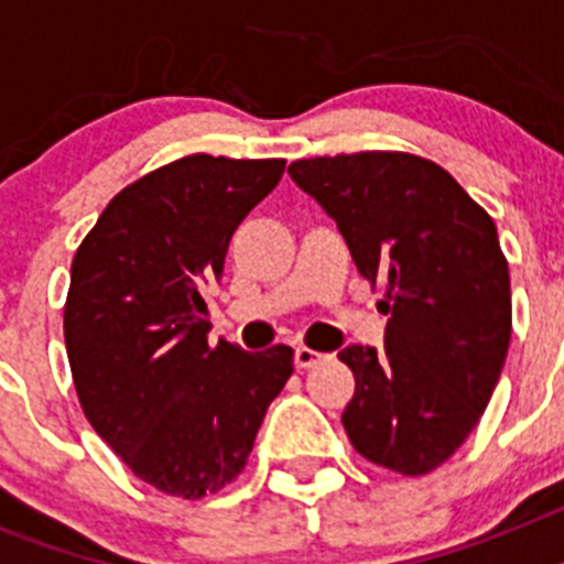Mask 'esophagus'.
Segmentation results:
<instances>
[{
    "instance_id": "34e87169",
    "label": "esophagus",
    "mask_w": 564,
    "mask_h": 564,
    "mask_svg": "<svg viewBox=\"0 0 564 564\" xmlns=\"http://www.w3.org/2000/svg\"><path fill=\"white\" fill-rule=\"evenodd\" d=\"M318 361H322V352L311 350V347H305V344H302V347H296V367H299V370H307V367H313V364H318Z\"/></svg>"
}]
</instances>
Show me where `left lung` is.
Here are the masks:
<instances>
[{"label": "left lung", "instance_id": "8db88e82", "mask_svg": "<svg viewBox=\"0 0 564 564\" xmlns=\"http://www.w3.org/2000/svg\"><path fill=\"white\" fill-rule=\"evenodd\" d=\"M288 174L336 223L358 273L387 285L381 350L338 352L356 376L347 437L376 466L426 475L471 435L506 364L511 282L495 220L415 154L311 158Z\"/></svg>", "mask_w": 564, "mask_h": 564}]
</instances>
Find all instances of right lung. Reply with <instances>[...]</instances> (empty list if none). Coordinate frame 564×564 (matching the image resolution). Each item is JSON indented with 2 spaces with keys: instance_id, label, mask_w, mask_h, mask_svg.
<instances>
[{
  "instance_id": "obj_1",
  "label": "right lung",
  "mask_w": 564,
  "mask_h": 564,
  "mask_svg": "<svg viewBox=\"0 0 564 564\" xmlns=\"http://www.w3.org/2000/svg\"><path fill=\"white\" fill-rule=\"evenodd\" d=\"M285 161L188 154L115 194L78 248L64 341L93 430L134 475L200 500L246 468L293 350L208 341L206 291Z\"/></svg>"
}]
</instances>
